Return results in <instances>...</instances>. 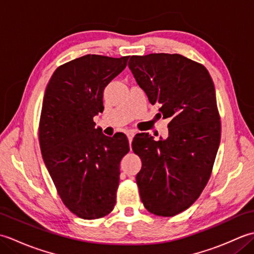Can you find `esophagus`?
Listing matches in <instances>:
<instances>
[{
  "mask_svg": "<svg viewBox=\"0 0 254 254\" xmlns=\"http://www.w3.org/2000/svg\"><path fill=\"white\" fill-rule=\"evenodd\" d=\"M127 139H128V143H130V146H131L132 139H133V136H134V132H133V131H128V132L127 133Z\"/></svg>",
  "mask_w": 254,
  "mask_h": 254,
  "instance_id": "34e87169",
  "label": "esophagus"
}]
</instances>
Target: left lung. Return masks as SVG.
<instances>
[{
  "label": "left lung",
  "instance_id": "8db88e82",
  "mask_svg": "<svg viewBox=\"0 0 254 254\" xmlns=\"http://www.w3.org/2000/svg\"><path fill=\"white\" fill-rule=\"evenodd\" d=\"M127 65L150 104L170 119L165 141L147 133L133 139L142 160L139 195L149 213L175 216L196 201L212 175L222 131L213 79L203 64L177 53L132 56Z\"/></svg>",
  "mask_w": 254,
  "mask_h": 254
}]
</instances>
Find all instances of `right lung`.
I'll use <instances>...</instances> for the list:
<instances>
[{
  "mask_svg": "<svg viewBox=\"0 0 254 254\" xmlns=\"http://www.w3.org/2000/svg\"><path fill=\"white\" fill-rule=\"evenodd\" d=\"M128 57L87 55L59 66L48 83L39 121L40 149L59 196L83 219L107 216L116 205L120 161L130 146L123 133L106 136L94 117L106 86Z\"/></svg>",
  "mask_w": 254,
  "mask_h": 254,
  "instance_id": "obj_1",
  "label": "right lung"
}]
</instances>
